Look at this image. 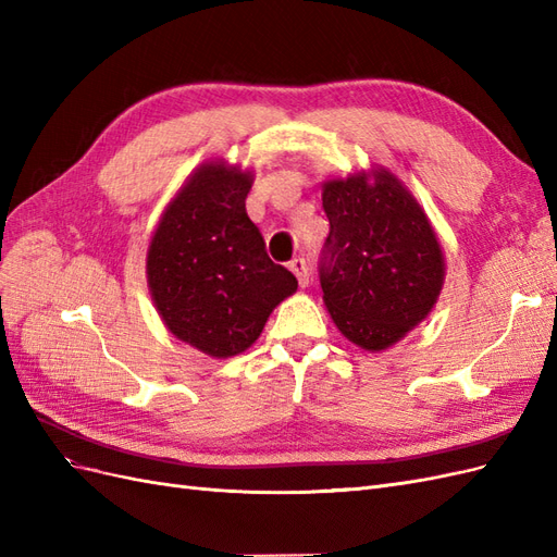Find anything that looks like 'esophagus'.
<instances>
[{
    "instance_id": "esophagus-1",
    "label": "esophagus",
    "mask_w": 557,
    "mask_h": 557,
    "mask_svg": "<svg viewBox=\"0 0 557 557\" xmlns=\"http://www.w3.org/2000/svg\"><path fill=\"white\" fill-rule=\"evenodd\" d=\"M290 272L297 276L301 288H307V285H309V264H307V260L305 258H295L290 262Z\"/></svg>"
}]
</instances>
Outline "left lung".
<instances>
[{"mask_svg":"<svg viewBox=\"0 0 557 557\" xmlns=\"http://www.w3.org/2000/svg\"><path fill=\"white\" fill-rule=\"evenodd\" d=\"M330 234L320 288L334 325L385 350L423 323L444 285V252L423 207L385 170L323 183Z\"/></svg>","mask_w":557,"mask_h":557,"instance_id":"1","label":"left lung"}]
</instances>
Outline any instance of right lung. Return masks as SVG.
<instances>
[{
  "instance_id": "obj_1",
  "label": "right lung",
  "mask_w": 557,
  "mask_h": 557,
  "mask_svg": "<svg viewBox=\"0 0 557 557\" xmlns=\"http://www.w3.org/2000/svg\"><path fill=\"white\" fill-rule=\"evenodd\" d=\"M252 174L223 160L199 164L166 205L146 256L148 290L176 339L211 358L256 344L297 278L267 256L246 213Z\"/></svg>"
}]
</instances>
